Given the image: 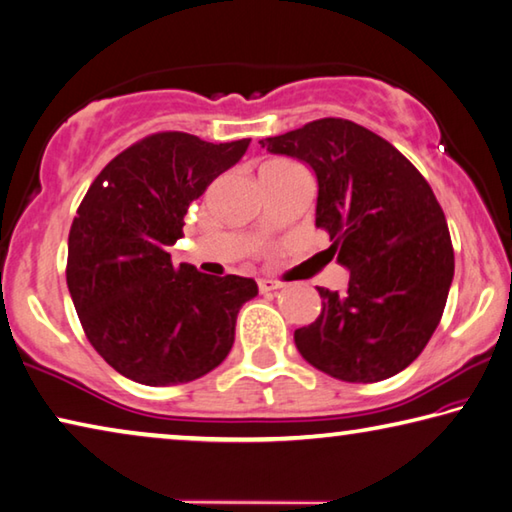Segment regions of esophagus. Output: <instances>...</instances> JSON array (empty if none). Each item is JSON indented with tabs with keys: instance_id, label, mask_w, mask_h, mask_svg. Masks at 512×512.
<instances>
[{
	"instance_id": "34e87169",
	"label": "esophagus",
	"mask_w": 512,
	"mask_h": 512,
	"mask_svg": "<svg viewBox=\"0 0 512 512\" xmlns=\"http://www.w3.org/2000/svg\"><path fill=\"white\" fill-rule=\"evenodd\" d=\"M257 287H259V291H262V293H273L277 289H282V284L275 282V280H259Z\"/></svg>"
}]
</instances>
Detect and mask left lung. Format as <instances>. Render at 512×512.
Instances as JSON below:
<instances>
[{
	"label": "left lung",
	"instance_id": "1",
	"mask_svg": "<svg viewBox=\"0 0 512 512\" xmlns=\"http://www.w3.org/2000/svg\"><path fill=\"white\" fill-rule=\"evenodd\" d=\"M259 144L314 169L316 228L350 271L348 291L318 287L323 311L296 329L298 352L352 384L397 375L436 332L454 277L452 239L429 183L391 142L350 119H316Z\"/></svg>",
	"mask_w": 512,
	"mask_h": 512
}]
</instances>
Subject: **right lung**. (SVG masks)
Instances as JSON below:
<instances>
[{
    "label": "right lung",
    "mask_w": 512,
    "mask_h": 512,
    "mask_svg": "<svg viewBox=\"0 0 512 512\" xmlns=\"http://www.w3.org/2000/svg\"><path fill=\"white\" fill-rule=\"evenodd\" d=\"M250 140L225 144L164 131L112 158L76 210L67 287L83 332L119 375L144 386L207 375L235 343L241 305L257 284L171 264L185 214Z\"/></svg>",
    "instance_id": "1"
}]
</instances>
